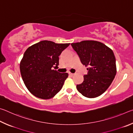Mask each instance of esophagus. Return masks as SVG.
<instances>
[{
	"instance_id": "1",
	"label": "esophagus",
	"mask_w": 133,
	"mask_h": 133,
	"mask_svg": "<svg viewBox=\"0 0 133 133\" xmlns=\"http://www.w3.org/2000/svg\"><path fill=\"white\" fill-rule=\"evenodd\" d=\"M69 76H74V74H73V73H69Z\"/></svg>"
}]
</instances>
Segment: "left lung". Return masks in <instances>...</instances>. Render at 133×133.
I'll return each instance as SVG.
<instances>
[{"mask_svg": "<svg viewBox=\"0 0 133 133\" xmlns=\"http://www.w3.org/2000/svg\"><path fill=\"white\" fill-rule=\"evenodd\" d=\"M83 64L88 67L84 81L76 86L86 97L95 98L104 93L117 73L116 58L111 49L98 41L83 40L71 43Z\"/></svg>", "mask_w": 133, "mask_h": 133, "instance_id": "1", "label": "left lung"}]
</instances>
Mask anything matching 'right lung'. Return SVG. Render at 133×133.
I'll return each instance as SVG.
<instances>
[{
	"instance_id": "1",
	"label": "right lung",
	"mask_w": 133,
	"mask_h": 133,
	"mask_svg": "<svg viewBox=\"0 0 133 133\" xmlns=\"http://www.w3.org/2000/svg\"><path fill=\"white\" fill-rule=\"evenodd\" d=\"M69 44L43 40L24 52L20 70L24 84L33 96L48 100L62 89L69 75L60 73L56 69L58 68V56Z\"/></svg>"
}]
</instances>
